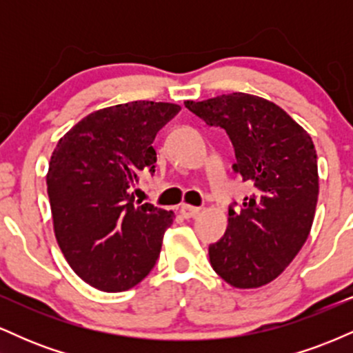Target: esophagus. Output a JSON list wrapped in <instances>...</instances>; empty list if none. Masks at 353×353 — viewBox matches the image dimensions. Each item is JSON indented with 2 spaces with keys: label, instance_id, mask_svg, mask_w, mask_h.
Listing matches in <instances>:
<instances>
[{
  "label": "esophagus",
  "instance_id": "34e87169",
  "mask_svg": "<svg viewBox=\"0 0 353 353\" xmlns=\"http://www.w3.org/2000/svg\"><path fill=\"white\" fill-rule=\"evenodd\" d=\"M199 212H201V209L199 208H194V205H189V204H182L181 205V214L185 219L196 217Z\"/></svg>",
  "mask_w": 353,
  "mask_h": 353
}]
</instances>
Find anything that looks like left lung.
Returning a JSON list of instances; mask_svg holds the SVG:
<instances>
[{
	"mask_svg": "<svg viewBox=\"0 0 353 353\" xmlns=\"http://www.w3.org/2000/svg\"><path fill=\"white\" fill-rule=\"evenodd\" d=\"M185 108L225 129L236 151L234 169L252 184L239 212L229 210L224 237L209 245L217 275L237 289L277 279L309 237L319 197L317 152L301 124L272 101L232 92Z\"/></svg>",
	"mask_w": 353,
	"mask_h": 353,
	"instance_id": "8db88e82",
	"label": "left lung"
}]
</instances>
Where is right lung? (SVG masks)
<instances>
[{
    "label": "right lung",
    "instance_id": "obj_1",
    "mask_svg": "<svg viewBox=\"0 0 353 353\" xmlns=\"http://www.w3.org/2000/svg\"><path fill=\"white\" fill-rule=\"evenodd\" d=\"M179 109L154 101L98 109L51 154L46 184L56 241L76 275L94 289H132L159 257L176 216L136 204L131 188L141 174L154 172V137Z\"/></svg>",
    "mask_w": 353,
    "mask_h": 353
}]
</instances>
